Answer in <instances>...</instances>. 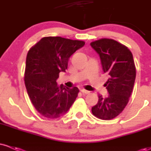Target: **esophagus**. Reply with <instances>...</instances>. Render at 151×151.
I'll use <instances>...</instances> for the list:
<instances>
[{"label": "esophagus", "mask_w": 151, "mask_h": 151, "mask_svg": "<svg viewBox=\"0 0 151 151\" xmlns=\"http://www.w3.org/2000/svg\"><path fill=\"white\" fill-rule=\"evenodd\" d=\"M81 93H84V94H87V93H89L90 92V91H87V90H85V89H81Z\"/></svg>", "instance_id": "obj_1"}]
</instances>
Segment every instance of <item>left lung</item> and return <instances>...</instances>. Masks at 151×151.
Returning a JSON list of instances; mask_svg holds the SVG:
<instances>
[{"mask_svg":"<svg viewBox=\"0 0 151 151\" xmlns=\"http://www.w3.org/2000/svg\"><path fill=\"white\" fill-rule=\"evenodd\" d=\"M90 45L99 56L104 72L109 75L105 84L108 96L99 95L91 111L99 119L111 120L124 110L133 91L136 79L133 55L127 47L111 39L99 40Z\"/></svg>","mask_w":151,"mask_h":151,"instance_id":"1","label":"left lung"}]
</instances>
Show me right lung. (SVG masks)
<instances>
[{
	"mask_svg": "<svg viewBox=\"0 0 151 151\" xmlns=\"http://www.w3.org/2000/svg\"><path fill=\"white\" fill-rule=\"evenodd\" d=\"M85 45L83 41L61 37H43L27 53L25 84L31 102L41 115L57 119L68 111L79 89L58 85L60 72H65L69 59Z\"/></svg>",
	"mask_w": 151,
	"mask_h": 151,
	"instance_id": "right-lung-1",
	"label": "right lung"
}]
</instances>
